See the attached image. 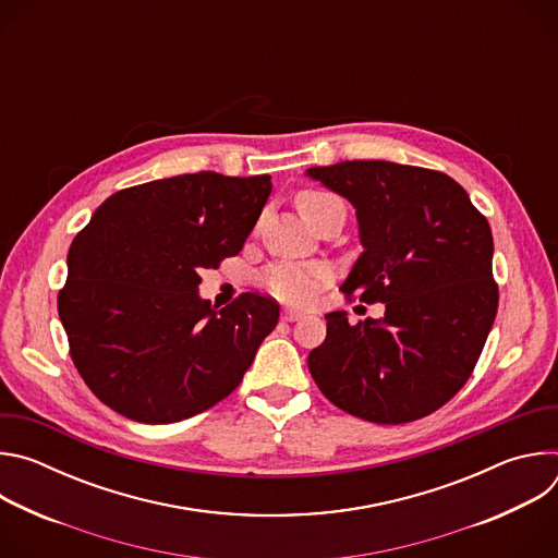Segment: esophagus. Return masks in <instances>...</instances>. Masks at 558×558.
I'll return each mask as SVG.
<instances>
[{
	"label": "esophagus",
	"mask_w": 558,
	"mask_h": 558,
	"mask_svg": "<svg viewBox=\"0 0 558 558\" xmlns=\"http://www.w3.org/2000/svg\"><path fill=\"white\" fill-rule=\"evenodd\" d=\"M302 315H304L302 311H295V308H284V311H282V320H284V323H295V320H300Z\"/></svg>",
	"instance_id": "34e87169"
}]
</instances>
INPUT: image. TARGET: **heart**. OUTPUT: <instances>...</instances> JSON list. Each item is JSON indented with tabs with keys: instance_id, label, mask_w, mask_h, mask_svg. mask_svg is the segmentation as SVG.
Segmentation results:
<instances>
[{
	"instance_id": "heart-1",
	"label": "heart",
	"mask_w": 558,
	"mask_h": 558,
	"mask_svg": "<svg viewBox=\"0 0 558 558\" xmlns=\"http://www.w3.org/2000/svg\"><path fill=\"white\" fill-rule=\"evenodd\" d=\"M340 198L325 190H304L298 194L295 205L304 220L313 222L329 205ZM327 280V271L320 265H304V263H276L263 274L265 289L278 300L304 304L313 300V295L323 289Z\"/></svg>"
}]
</instances>
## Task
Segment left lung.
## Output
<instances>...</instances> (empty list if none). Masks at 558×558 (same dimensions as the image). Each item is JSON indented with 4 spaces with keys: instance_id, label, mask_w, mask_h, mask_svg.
Here are the masks:
<instances>
[{
    "instance_id": "obj_1",
    "label": "left lung",
    "mask_w": 558,
    "mask_h": 558,
    "mask_svg": "<svg viewBox=\"0 0 558 558\" xmlns=\"http://www.w3.org/2000/svg\"><path fill=\"white\" fill-rule=\"evenodd\" d=\"M306 177L357 214L362 256L342 284L384 302L379 320L327 313V338L308 353L317 388L375 424L422 420L457 395L493 329L499 289L493 231L444 172L390 161H342Z\"/></svg>"
}]
</instances>
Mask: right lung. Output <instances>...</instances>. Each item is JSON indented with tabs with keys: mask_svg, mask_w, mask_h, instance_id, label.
Instances as JSON below:
<instances>
[{
	"mask_svg": "<svg viewBox=\"0 0 558 558\" xmlns=\"http://www.w3.org/2000/svg\"><path fill=\"white\" fill-rule=\"evenodd\" d=\"M271 177L183 174L112 194L76 233L57 298L70 357L99 400L141 424L194 417L243 381L280 306L216 311L201 271L243 250Z\"/></svg>",
	"mask_w": 558,
	"mask_h": 558,
	"instance_id": "right-lung-1",
	"label": "right lung"
}]
</instances>
